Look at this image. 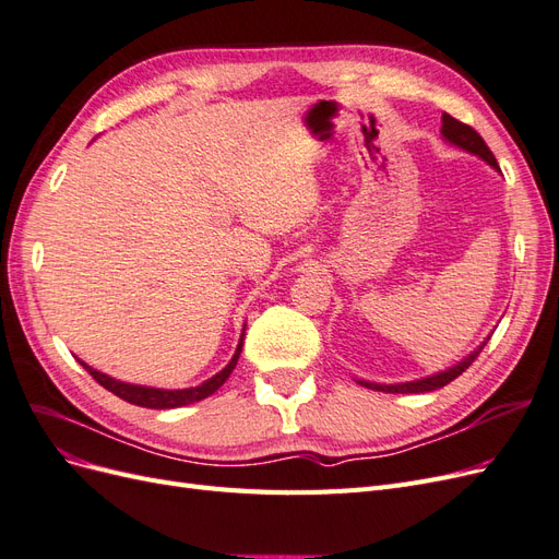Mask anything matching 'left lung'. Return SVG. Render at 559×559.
Listing matches in <instances>:
<instances>
[{
	"label": "left lung",
	"instance_id": "left-lung-1",
	"mask_svg": "<svg viewBox=\"0 0 559 559\" xmlns=\"http://www.w3.org/2000/svg\"><path fill=\"white\" fill-rule=\"evenodd\" d=\"M443 126H441V134L443 140L460 146L464 151H468V154L483 158L487 165H492L495 170H499V163L495 158L492 151H489V146L485 144V140L480 138V134L473 130L471 126L456 121V118H452L450 114H443ZM489 341V337H487ZM487 341L478 347L473 349L468 357H464L460 364H454L452 368L448 370H441V373L436 376H429V378H421V380H413V382H399V384H378V382H368V380H357L361 386H368V389H376V392H386V394H425V392H433V389H441L445 384H450L454 378H460L464 370L476 361L478 354L483 352V347L487 345Z\"/></svg>",
	"mask_w": 559,
	"mask_h": 559
}]
</instances>
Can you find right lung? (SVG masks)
I'll list each match as a JSON object with an SVG mask.
<instances>
[{
	"label": "right lung",
	"instance_id": "1",
	"mask_svg": "<svg viewBox=\"0 0 559 559\" xmlns=\"http://www.w3.org/2000/svg\"><path fill=\"white\" fill-rule=\"evenodd\" d=\"M242 341H245V329H242V335H240L238 349H235L233 359L226 364V368L218 370L216 376H212L210 380H205L202 384L189 386V389H156V386H144V384H130V382H121V380H114L105 373H99V370L91 368L88 364H83V361H81V366L86 368L99 384L109 389L111 394H116L118 399H123L132 405H142V408H156V411L181 408V405H189V403H195V401L212 396L216 389L228 380V376L233 373V368L238 366L240 352H242Z\"/></svg>",
	"mask_w": 559,
	"mask_h": 559
}]
</instances>
